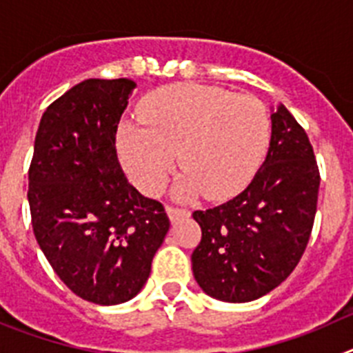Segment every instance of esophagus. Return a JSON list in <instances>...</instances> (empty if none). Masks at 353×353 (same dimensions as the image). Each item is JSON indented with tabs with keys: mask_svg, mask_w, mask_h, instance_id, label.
Segmentation results:
<instances>
[{
	"mask_svg": "<svg viewBox=\"0 0 353 353\" xmlns=\"http://www.w3.org/2000/svg\"><path fill=\"white\" fill-rule=\"evenodd\" d=\"M167 214H169L170 221H177L179 218L190 216V211L184 208H176V205H167Z\"/></svg>",
	"mask_w": 353,
	"mask_h": 353,
	"instance_id": "1",
	"label": "esophagus"
}]
</instances>
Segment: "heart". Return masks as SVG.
<instances>
[{"mask_svg": "<svg viewBox=\"0 0 353 353\" xmlns=\"http://www.w3.org/2000/svg\"><path fill=\"white\" fill-rule=\"evenodd\" d=\"M139 117L142 126L119 130V151L133 183L149 195L163 190L179 153L186 169L181 196L204 190L209 199H227L255 176L271 137L262 100L212 85L161 88L142 101Z\"/></svg>", "mask_w": 353, "mask_h": 353, "instance_id": "heart-1", "label": "heart"}]
</instances>
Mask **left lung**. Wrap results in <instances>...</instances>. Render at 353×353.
<instances>
[{"instance_id": "obj_1", "label": "left lung", "mask_w": 353, "mask_h": 353, "mask_svg": "<svg viewBox=\"0 0 353 353\" xmlns=\"http://www.w3.org/2000/svg\"><path fill=\"white\" fill-rule=\"evenodd\" d=\"M271 121L268 157L252 183L225 204L193 212L202 228L193 276L214 299L269 294L299 263L313 230L320 186L313 145L285 105Z\"/></svg>"}]
</instances>
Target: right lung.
<instances>
[{
    "instance_id": "add662e5",
    "label": "right lung",
    "mask_w": 353,
    "mask_h": 353,
    "mask_svg": "<svg viewBox=\"0 0 353 353\" xmlns=\"http://www.w3.org/2000/svg\"><path fill=\"white\" fill-rule=\"evenodd\" d=\"M130 79H88L43 112L30 165L31 225L63 283L90 303L132 299L169 232L161 202L128 183L116 133Z\"/></svg>"
}]
</instances>
